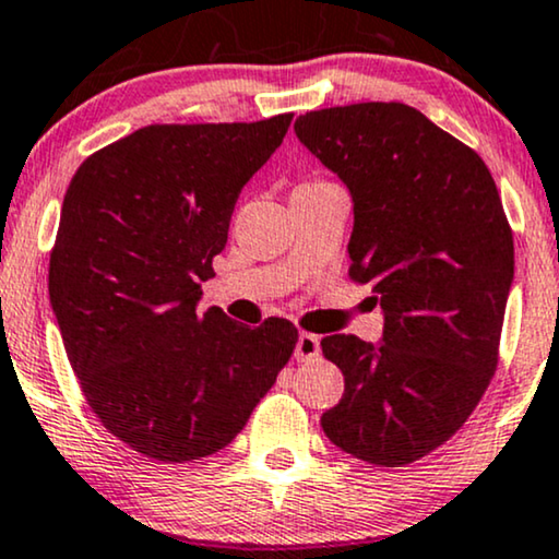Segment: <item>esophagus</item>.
Instances as JSON below:
<instances>
[{"label": "esophagus", "instance_id": "34e87169", "mask_svg": "<svg viewBox=\"0 0 559 559\" xmlns=\"http://www.w3.org/2000/svg\"><path fill=\"white\" fill-rule=\"evenodd\" d=\"M295 357L300 361H313V359L321 357V338H318L316 333L302 331L300 336H297Z\"/></svg>", "mask_w": 559, "mask_h": 559}]
</instances>
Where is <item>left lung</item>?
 I'll return each instance as SVG.
<instances>
[{
    "instance_id": "1",
    "label": "left lung",
    "mask_w": 559,
    "mask_h": 559,
    "mask_svg": "<svg viewBox=\"0 0 559 559\" xmlns=\"http://www.w3.org/2000/svg\"><path fill=\"white\" fill-rule=\"evenodd\" d=\"M295 133L349 187V277L372 285L382 342H321L344 397L321 416L333 444L403 467L454 437L498 367L513 234L488 166L403 103L300 115Z\"/></svg>"
}]
</instances>
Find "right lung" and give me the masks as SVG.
<instances>
[{
  "instance_id": "right-lung-1",
  "label": "right lung",
  "mask_w": 559,
  "mask_h": 559,
  "mask_svg": "<svg viewBox=\"0 0 559 559\" xmlns=\"http://www.w3.org/2000/svg\"><path fill=\"white\" fill-rule=\"evenodd\" d=\"M289 122L146 126L86 158L63 198L48 293L67 357L105 429L151 460L228 447L293 357L285 318L198 310L238 194Z\"/></svg>"
}]
</instances>
